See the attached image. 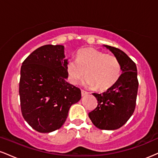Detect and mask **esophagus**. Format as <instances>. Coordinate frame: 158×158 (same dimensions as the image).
Segmentation results:
<instances>
[{
    "instance_id": "1",
    "label": "esophagus",
    "mask_w": 158,
    "mask_h": 158,
    "mask_svg": "<svg viewBox=\"0 0 158 158\" xmlns=\"http://www.w3.org/2000/svg\"><path fill=\"white\" fill-rule=\"evenodd\" d=\"M81 96H82V97H85V96L88 95V92L85 91V90H81Z\"/></svg>"
}]
</instances>
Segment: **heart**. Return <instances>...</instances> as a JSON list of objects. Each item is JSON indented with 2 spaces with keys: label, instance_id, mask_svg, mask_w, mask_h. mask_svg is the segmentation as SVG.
I'll use <instances>...</instances> for the list:
<instances>
[{
  "label": "heart",
  "instance_id": "heart-1",
  "mask_svg": "<svg viewBox=\"0 0 158 158\" xmlns=\"http://www.w3.org/2000/svg\"><path fill=\"white\" fill-rule=\"evenodd\" d=\"M69 80L77 84L84 77V85L96 90H108L118 81L121 66L113 55L94 48H85L77 53V60H70L66 66Z\"/></svg>",
  "mask_w": 158,
  "mask_h": 158
}]
</instances>
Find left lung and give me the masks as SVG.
<instances>
[{
	"label": "left lung",
	"instance_id": "1",
	"mask_svg": "<svg viewBox=\"0 0 158 158\" xmlns=\"http://www.w3.org/2000/svg\"><path fill=\"white\" fill-rule=\"evenodd\" d=\"M103 47L118 59L122 74L106 91L93 94L98 106L88 114V117L99 129L116 130L122 127L135 111L139 85L137 70L135 63L122 50L108 45Z\"/></svg>",
	"mask_w": 158,
	"mask_h": 158
}]
</instances>
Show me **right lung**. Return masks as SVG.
Here are the masks:
<instances>
[{"mask_svg": "<svg viewBox=\"0 0 158 158\" xmlns=\"http://www.w3.org/2000/svg\"><path fill=\"white\" fill-rule=\"evenodd\" d=\"M63 45H44L23 61L19 95L21 113L35 131L50 133L63 126L72 105L81 99V90L68 78Z\"/></svg>", "mask_w": 158, "mask_h": 158, "instance_id": "obj_1", "label": "right lung"}]
</instances>
